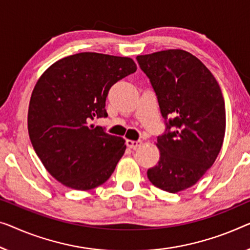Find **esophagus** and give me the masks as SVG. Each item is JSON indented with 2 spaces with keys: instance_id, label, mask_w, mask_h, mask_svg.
<instances>
[{
  "instance_id": "1",
  "label": "esophagus",
  "mask_w": 250,
  "mask_h": 250,
  "mask_svg": "<svg viewBox=\"0 0 250 250\" xmlns=\"http://www.w3.org/2000/svg\"><path fill=\"white\" fill-rule=\"evenodd\" d=\"M141 144H143V143H141V140H137V141H135V140H126L125 141L126 147L130 148V149H137L138 147L140 146Z\"/></svg>"
}]
</instances>
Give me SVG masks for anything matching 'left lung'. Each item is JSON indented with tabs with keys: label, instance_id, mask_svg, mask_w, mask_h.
<instances>
[{
	"label": "left lung",
	"instance_id": "1",
	"mask_svg": "<svg viewBox=\"0 0 250 250\" xmlns=\"http://www.w3.org/2000/svg\"><path fill=\"white\" fill-rule=\"evenodd\" d=\"M157 96L165 132L161 158L147 176L177 193L194 185L213 165L226 132V107L218 82L200 59L181 49L137 56Z\"/></svg>",
	"mask_w": 250,
	"mask_h": 250
}]
</instances>
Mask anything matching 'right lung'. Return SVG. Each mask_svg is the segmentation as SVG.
Returning <instances> with one entry per match:
<instances>
[{
	"mask_svg": "<svg viewBox=\"0 0 250 250\" xmlns=\"http://www.w3.org/2000/svg\"><path fill=\"white\" fill-rule=\"evenodd\" d=\"M136 70L131 58L81 53L56 62L37 82L28 111L30 140L46 169L67 188H95L114 172L125 140L91 121L107 117L109 89Z\"/></svg>",
	"mask_w": 250,
	"mask_h": 250,
	"instance_id": "right-lung-1",
	"label": "right lung"
}]
</instances>
